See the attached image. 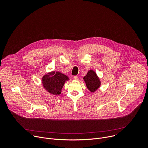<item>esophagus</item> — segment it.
I'll return each mask as SVG.
<instances>
[{
  "mask_svg": "<svg viewBox=\"0 0 148 148\" xmlns=\"http://www.w3.org/2000/svg\"><path fill=\"white\" fill-rule=\"evenodd\" d=\"M73 79H75V80H78V79H79V78H78L77 76H74V77H73Z\"/></svg>",
  "mask_w": 148,
  "mask_h": 148,
  "instance_id": "34e87169",
  "label": "esophagus"
}]
</instances>
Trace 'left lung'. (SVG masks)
<instances>
[{"instance_id": "8db88e82", "label": "left lung", "mask_w": 148, "mask_h": 148, "mask_svg": "<svg viewBox=\"0 0 148 148\" xmlns=\"http://www.w3.org/2000/svg\"><path fill=\"white\" fill-rule=\"evenodd\" d=\"M87 88L90 91L94 92L100 87L101 81L95 72L92 70H90L87 75L84 77Z\"/></svg>"}]
</instances>
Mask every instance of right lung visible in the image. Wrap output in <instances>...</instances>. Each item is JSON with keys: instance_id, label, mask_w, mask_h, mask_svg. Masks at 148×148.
I'll use <instances>...</instances> for the list:
<instances>
[{"instance_id": "obj_1", "label": "right lung", "mask_w": 148, "mask_h": 148, "mask_svg": "<svg viewBox=\"0 0 148 148\" xmlns=\"http://www.w3.org/2000/svg\"><path fill=\"white\" fill-rule=\"evenodd\" d=\"M69 80V78L58 71H52L45 75L42 78L44 88L50 94L60 95L64 83Z\"/></svg>"}]
</instances>
